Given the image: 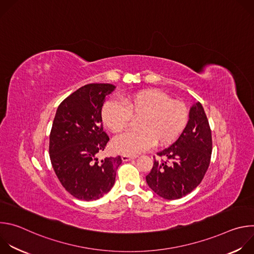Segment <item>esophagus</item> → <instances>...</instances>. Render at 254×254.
Returning a JSON list of instances; mask_svg holds the SVG:
<instances>
[{"instance_id": "34e87169", "label": "esophagus", "mask_w": 254, "mask_h": 254, "mask_svg": "<svg viewBox=\"0 0 254 254\" xmlns=\"http://www.w3.org/2000/svg\"><path fill=\"white\" fill-rule=\"evenodd\" d=\"M136 158V156H127V155H123L122 156V160L124 162H127V161H131V160H134Z\"/></svg>"}]
</instances>
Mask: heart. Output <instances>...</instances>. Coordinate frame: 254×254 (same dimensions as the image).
Here are the masks:
<instances>
[{"mask_svg":"<svg viewBox=\"0 0 254 254\" xmlns=\"http://www.w3.org/2000/svg\"><path fill=\"white\" fill-rule=\"evenodd\" d=\"M189 108L183 101L157 89L140 90L124 95L118 100H107L102 106L101 119L104 126L115 133H121L131 119L136 122V131L118 136L113 148L124 155H136L153 147L165 146L175 140L189 122Z\"/></svg>","mask_w":254,"mask_h":254,"instance_id":"1","label":"heart"}]
</instances>
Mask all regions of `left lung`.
Segmentation results:
<instances>
[{
    "mask_svg": "<svg viewBox=\"0 0 254 254\" xmlns=\"http://www.w3.org/2000/svg\"><path fill=\"white\" fill-rule=\"evenodd\" d=\"M189 122L179 138L154 157V166L146 177L149 187L167 200L191 193L203 180L211 161L212 134L200 102L191 107Z\"/></svg>",
    "mask_w": 254,
    "mask_h": 254,
    "instance_id": "obj_1",
    "label": "left lung"
}]
</instances>
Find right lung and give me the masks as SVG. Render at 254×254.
Masks as SVG:
<instances>
[{
  "label": "right lung",
  "mask_w": 254,
  "mask_h": 254,
  "mask_svg": "<svg viewBox=\"0 0 254 254\" xmlns=\"http://www.w3.org/2000/svg\"><path fill=\"white\" fill-rule=\"evenodd\" d=\"M115 86L86 84L67 96L58 106L50 131L49 156L61 185L83 201L101 198L116 181L121 156L98 161L110 137L103 130L101 110Z\"/></svg>",
  "instance_id": "add662e5"
}]
</instances>
